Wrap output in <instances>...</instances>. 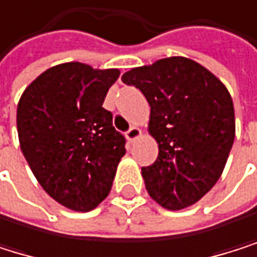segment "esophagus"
<instances>
[{
  "label": "esophagus",
  "instance_id": "obj_1",
  "mask_svg": "<svg viewBox=\"0 0 257 257\" xmlns=\"http://www.w3.org/2000/svg\"><path fill=\"white\" fill-rule=\"evenodd\" d=\"M141 133H143V132H141V128H138V127H130V128L125 132V138L130 141V143H133V141H135L136 138L141 136Z\"/></svg>",
  "mask_w": 257,
  "mask_h": 257
}]
</instances>
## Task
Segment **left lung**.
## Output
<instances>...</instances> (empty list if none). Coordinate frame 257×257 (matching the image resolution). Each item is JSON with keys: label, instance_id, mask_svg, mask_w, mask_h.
<instances>
[{"label": "left lung", "instance_id": "left-lung-1", "mask_svg": "<svg viewBox=\"0 0 257 257\" xmlns=\"http://www.w3.org/2000/svg\"><path fill=\"white\" fill-rule=\"evenodd\" d=\"M150 104L149 133L156 161L143 167L149 195L167 210L196 204L221 178L234 141V107L227 87L184 56L122 75Z\"/></svg>", "mask_w": 257, "mask_h": 257}]
</instances>
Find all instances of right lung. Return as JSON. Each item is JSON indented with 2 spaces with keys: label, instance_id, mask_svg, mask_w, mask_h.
I'll return each instance as SVG.
<instances>
[{
  "label": "right lung",
  "instance_id": "obj_1",
  "mask_svg": "<svg viewBox=\"0 0 257 257\" xmlns=\"http://www.w3.org/2000/svg\"><path fill=\"white\" fill-rule=\"evenodd\" d=\"M118 76V69L59 64L38 76L18 102V138L30 170L70 210L90 211L102 202L125 155V138L102 107Z\"/></svg>",
  "mask_w": 257,
  "mask_h": 257
}]
</instances>
